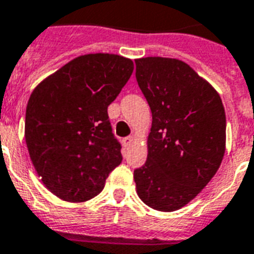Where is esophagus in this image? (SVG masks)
<instances>
[{"label":"esophagus","mask_w":254,"mask_h":254,"mask_svg":"<svg viewBox=\"0 0 254 254\" xmlns=\"http://www.w3.org/2000/svg\"><path fill=\"white\" fill-rule=\"evenodd\" d=\"M134 137H133V135H129V137H125V138H124V145H125V146H130L131 143L134 142Z\"/></svg>","instance_id":"34e87169"}]
</instances>
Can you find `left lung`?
<instances>
[{"mask_svg":"<svg viewBox=\"0 0 254 254\" xmlns=\"http://www.w3.org/2000/svg\"><path fill=\"white\" fill-rule=\"evenodd\" d=\"M135 79L153 116L146 163L134 170L137 193L153 209L177 211L220 167L224 107L216 89L178 59H135Z\"/></svg>","mask_w":254,"mask_h":254,"instance_id":"obj_1","label":"left lung"}]
</instances>
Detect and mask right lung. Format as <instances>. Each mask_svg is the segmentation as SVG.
Segmentation results:
<instances>
[{
    "instance_id": "add662e5",
    "label": "right lung",
    "mask_w": 254,
    "mask_h": 254,
    "mask_svg": "<svg viewBox=\"0 0 254 254\" xmlns=\"http://www.w3.org/2000/svg\"><path fill=\"white\" fill-rule=\"evenodd\" d=\"M115 54L81 55L35 87L26 107L30 159L47 189L65 201L99 195L123 161L108 107L133 72Z\"/></svg>"
}]
</instances>
